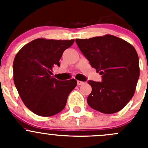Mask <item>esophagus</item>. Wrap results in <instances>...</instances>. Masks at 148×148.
<instances>
[{
    "instance_id": "1",
    "label": "esophagus",
    "mask_w": 148,
    "mask_h": 148,
    "mask_svg": "<svg viewBox=\"0 0 148 148\" xmlns=\"http://www.w3.org/2000/svg\"><path fill=\"white\" fill-rule=\"evenodd\" d=\"M84 83V82H82V81H77V84H78L79 86V85L83 84Z\"/></svg>"
}]
</instances>
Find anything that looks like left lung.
<instances>
[{
    "mask_svg": "<svg viewBox=\"0 0 148 148\" xmlns=\"http://www.w3.org/2000/svg\"><path fill=\"white\" fill-rule=\"evenodd\" d=\"M76 43L90 65L102 75V82L88 81L92 89L88 104L104 114L119 112L133 97L140 76L135 49L112 35L76 39Z\"/></svg>",
    "mask_w": 148,
    "mask_h": 148,
    "instance_id": "8db88e82",
    "label": "left lung"
}]
</instances>
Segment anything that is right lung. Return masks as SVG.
<instances>
[{
  "mask_svg": "<svg viewBox=\"0 0 148 148\" xmlns=\"http://www.w3.org/2000/svg\"><path fill=\"white\" fill-rule=\"evenodd\" d=\"M74 40L37 38L26 44L15 56L13 81L25 105L36 114L49 117L60 112L77 80L60 81L51 77L63 52Z\"/></svg>",
  "mask_w": 148,
  "mask_h": 148,
  "instance_id": "obj_1",
  "label": "right lung"
}]
</instances>
